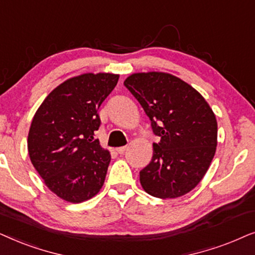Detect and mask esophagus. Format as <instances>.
<instances>
[{"label":"esophagus","mask_w":255,"mask_h":255,"mask_svg":"<svg viewBox=\"0 0 255 255\" xmlns=\"http://www.w3.org/2000/svg\"><path fill=\"white\" fill-rule=\"evenodd\" d=\"M126 149H127V147H119V148H117V152L118 154H124V152L126 151Z\"/></svg>","instance_id":"34e87169"}]
</instances>
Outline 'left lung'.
Masks as SVG:
<instances>
[{"label": "left lung", "mask_w": 255, "mask_h": 255, "mask_svg": "<svg viewBox=\"0 0 255 255\" xmlns=\"http://www.w3.org/2000/svg\"><path fill=\"white\" fill-rule=\"evenodd\" d=\"M124 85L133 94L155 135L152 158L140 171L142 188L157 198H177L195 189L217 149V119L201 93L167 72H137Z\"/></svg>", "instance_id": "1"}]
</instances>
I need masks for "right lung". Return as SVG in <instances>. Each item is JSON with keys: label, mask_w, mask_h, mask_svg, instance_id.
<instances>
[{"label": "right lung", "mask_w": 255, "mask_h": 255, "mask_svg": "<svg viewBox=\"0 0 255 255\" xmlns=\"http://www.w3.org/2000/svg\"><path fill=\"white\" fill-rule=\"evenodd\" d=\"M119 74L83 73L51 91L33 115L29 157L45 185L63 201L83 203L103 188L111 154L94 140L98 110Z\"/></svg>", "instance_id": "add662e5"}]
</instances>
